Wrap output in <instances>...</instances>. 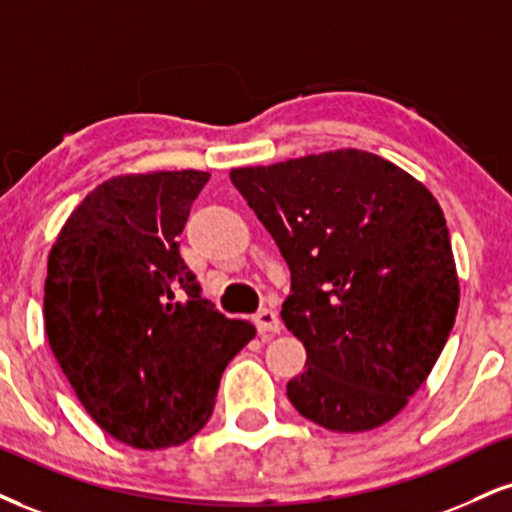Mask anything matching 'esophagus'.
Returning a JSON list of instances; mask_svg holds the SVG:
<instances>
[{
  "label": "esophagus",
  "instance_id": "1",
  "mask_svg": "<svg viewBox=\"0 0 512 512\" xmlns=\"http://www.w3.org/2000/svg\"><path fill=\"white\" fill-rule=\"evenodd\" d=\"M255 326L264 338H269V336L279 334V331H281V319L274 310H269V307H262V310L255 315Z\"/></svg>",
  "mask_w": 512,
  "mask_h": 512
}]
</instances>
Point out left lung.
<instances>
[{"label": "left lung", "mask_w": 512, "mask_h": 512, "mask_svg": "<svg viewBox=\"0 0 512 512\" xmlns=\"http://www.w3.org/2000/svg\"><path fill=\"white\" fill-rule=\"evenodd\" d=\"M291 269L281 319L307 350L293 408L331 432L393 420L439 360L458 276L434 195L372 152L233 169Z\"/></svg>", "instance_id": "1"}]
</instances>
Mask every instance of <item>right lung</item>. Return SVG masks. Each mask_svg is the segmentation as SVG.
<instances>
[{
	"instance_id": "obj_1",
	"label": "right lung",
	"mask_w": 512,
	"mask_h": 512,
	"mask_svg": "<svg viewBox=\"0 0 512 512\" xmlns=\"http://www.w3.org/2000/svg\"><path fill=\"white\" fill-rule=\"evenodd\" d=\"M207 181L193 169L104 181L49 252V348L92 420L135 448L200 432L226 365L255 338L202 298L178 250Z\"/></svg>"
}]
</instances>
